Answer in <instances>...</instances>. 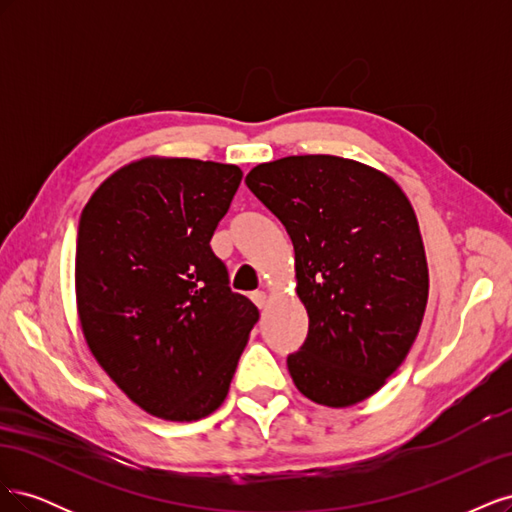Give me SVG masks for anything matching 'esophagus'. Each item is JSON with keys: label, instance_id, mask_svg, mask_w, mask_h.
Returning a JSON list of instances; mask_svg holds the SVG:
<instances>
[{"label": "esophagus", "instance_id": "1", "mask_svg": "<svg viewBox=\"0 0 512 512\" xmlns=\"http://www.w3.org/2000/svg\"><path fill=\"white\" fill-rule=\"evenodd\" d=\"M252 301H254L258 307H265V305H267V292H262V290L252 292Z\"/></svg>", "mask_w": 512, "mask_h": 512}]
</instances>
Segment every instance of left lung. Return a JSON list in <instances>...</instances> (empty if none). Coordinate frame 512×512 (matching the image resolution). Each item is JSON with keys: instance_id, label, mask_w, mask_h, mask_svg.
I'll return each instance as SVG.
<instances>
[{"instance_id": "left-lung-1", "label": "left lung", "mask_w": 512, "mask_h": 512, "mask_svg": "<svg viewBox=\"0 0 512 512\" xmlns=\"http://www.w3.org/2000/svg\"><path fill=\"white\" fill-rule=\"evenodd\" d=\"M245 183L294 245L309 316L305 344L286 361L294 386L329 408L359 404L404 363L425 316L429 271L408 196L337 156L258 164Z\"/></svg>"}]
</instances>
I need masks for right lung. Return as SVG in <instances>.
Listing matches in <instances>:
<instances>
[{
  "instance_id": "add662e5",
  "label": "right lung",
  "mask_w": 512,
  "mask_h": 512,
  "mask_svg": "<svg viewBox=\"0 0 512 512\" xmlns=\"http://www.w3.org/2000/svg\"><path fill=\"white\" fill-rule=\"evenodd\" d=\"M235 164L145 158L91 194L76 239V309L100 367L136 406L190 423L222 406L258 307L228 286L211 237Z\"/></svg>"
}]
</instances>
